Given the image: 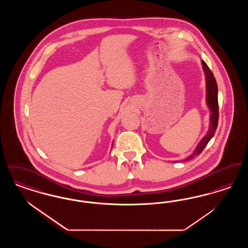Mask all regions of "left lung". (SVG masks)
Here are the masks:
<instances>
[{
	"instance_id": "left-lung-1",
	"label": "left lung",
	"mask_w": 248,
	"mask_h": 248,
	"mask_svg": "<svg viewBox=\"0 0 248 248\" xmlns=\"http://www.w3.org/2000/svg\"><path fill=\"white\" fill-rule=\"evenodd\" d=\"M202 68H203V71L205 72V76H206V91H207L206 102L211 110L210 127H209L207 134L205 135V137L201 140L199 145L195 149L194 153L189 156L186 161L191 160L192 158L199 155L203 151V149L205 148L207 143L215 135V132L217 130V124H218V114L219 113H218V100H217V81L214 77V74L211 70L209 69V67L207 66V64L203 60H202Z\"/></svg>"
}]
</instances>
